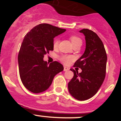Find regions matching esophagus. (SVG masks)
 Returning a JSON list of instances; mask_svg holds the SVG:
<instances>
[{
  "label": "esophagus",
  "instance_id": "esophagus-1",
  "mask_svg": "<svg viewBox=\"0 0 121 121\" xmlns=\"http://www.w3.org/2000/svg\"><path fill=\"white\" fill-rule=\"evenodd\" d=\"M69 69V68L66 67V66H64V71H67V70H68Z\"/></svg>",
  "mask_w": 121,
  "mask_h": 121
}]
</instances>
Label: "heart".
<instances>
[{
  "mask_svg": "<svg viewBox=\"0 0 121 121\" xmlns=\"http://www.w3.org/2000/svg\"><path fill=\"white\" fill-rule=\"evenodd\" d=\"M70 40L71 41L72 45L77 44L79 42H82L81 39L79 38L78 37L76 36H72L70 37ZM59 40L58 39H55L53 43V46L54 48H56L59 45ZM59 60L62 62H63L65 64H68L70 62L73 60V57L71 56H68V55H62L59 57Z\"/></svg>",
  "mask_w": 121,
  "mask_h": 121,
  "instance_id": "1",
  "label": "heart"
}]
</instances>
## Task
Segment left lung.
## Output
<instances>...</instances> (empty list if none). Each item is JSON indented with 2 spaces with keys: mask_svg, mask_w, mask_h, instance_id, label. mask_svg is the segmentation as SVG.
<instances>
[{
  "mask_svg": "<svg viewBox=\"0 0 121 121\" xmlns=\"http://www.w3.org/2000/svg\"><path fill=\"white\" fill-rule=\"evenodd\" d=\"M85 36L86 48L74 67L82 69L81 73L74 72L73 77L68 83V90L72 97L77 100L85 101L94 96L104 81L106 74L107 55L103 43L92 30H80Z\"/></svg>",
  "mask_w": 121,
  "mask_h": 121,
  "instance_id": "left-lung-1",
  "label": "left lung"
}]
</instances>
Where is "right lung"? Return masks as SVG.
Returning <instances> with one entry per match:
<instances>
[{
    "label": "right lung",
    "instance_id": "add662e5",
    "mask_svg": "<svg viewBox=\"0 0 121 121\" xmlns=\"http://www.w3.org/2000/svg\"><path fill=\"white\" fill-rule=\"evenodd\" d=\"M65 30L43 23L33 28L25 36L18 55V64L22 83L31 92L39 93L46 91L54 77L64 70L60 62L49 64L43 58L53 50L54 37Z\"/></svg>",
    "mask_w": 121,
    "mask_h": 121
}]
</instances>
